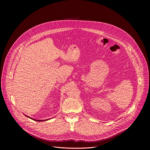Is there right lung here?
Wrapping results in <instances>:
<instances>
[{
  "mask_svg": "<svg viewBox=\"0 0 150 150\" xmlns=\"http://www.w3.org/2000/svg\"><path fill=\"white\" fill-rule=\"evenodd\" d=\"M27 116V115H26ZM27 117H28V116H27ZM29 118H30L31 119H33V120H36V121H37V122H41V121H42V120H35V119H32V118H31V117H29ZM48 120V119H47Z\"/></svg>",
  "mask_w": 150,
  "mask_h": 150,
  "instance_id": "1",
  "label": "right lung"
}]
</instances>
